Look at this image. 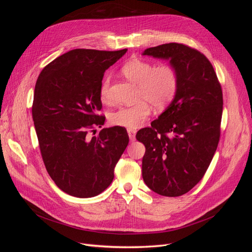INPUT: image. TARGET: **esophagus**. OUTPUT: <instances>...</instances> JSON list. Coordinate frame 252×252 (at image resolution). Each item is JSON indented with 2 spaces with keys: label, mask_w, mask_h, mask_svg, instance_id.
Returning a JSON list of instances; mask_svg holds the SVG:
<instances>
[{
  "label": "esophagus",
  "mask_w": 252,
  "mask_h": 252,
  "mask_svg": "<svg viewBox=\"0 0 252 252\" xmlns=\"http://www.w3.org/2000/svg\"><path fill=\"white\" fill-rule=\"evenodd\" d=\"M127 132H128L129 139H130V141H134L135 140V133H136L134 129H127Z\"/></svg>",
  "instance_id": "esophagus-1"
}]
</instances>
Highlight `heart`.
<instances>
[{"label": "heart", "instance_id": "1", "mask_svg": "<svg viewBox=\"0 0 252 252\" xmlns=\"http://www.w3.org/2000/svg\"><path fill=\"white\" fill-rule=\"evenodd\" d=\"M122 73L139 85L141 101L132 106H122L110 112L109 121L112 125L133 129L146 120L150 114V105L156 109H164L178 93L179 74L171 64L155 66L149 61L132 59L122 67ZM110 75L106 74L101 86V98L109 100Z\"/></svg>", "mask_w": 252, "mask_h": 252}]
</instances>
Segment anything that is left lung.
Segmentation results:
<instances>
[{
    "instance_id": "1",
    "label": "left lung",
    "mask_w": 252,
    "mask_h": 252,
    "mask_svg": "<svg viewBox=\"0 0 252 252\" xmlns=\"http://www.w3.org/2000/svg\"><path fill=\"white\" fill-rule=\"evenodd\" d=\"M143 56L169 61L179 74L170 105L136 133L146 148L143 180L158 194L180 196L202 180L217 150L222 88L209 60L186 45L163 44L145 49Z\"/></svg>"
}]
</instances>
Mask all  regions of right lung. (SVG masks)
I'll list each match as a JSON object with an SVG mask.
<instances>
[{
	"instance_id": "obj_1",
	"label": "right lung",
	"mask_w": 252,
	"mask_h": 252,
	"mask_svg": "<svg viewBox=\"0 0 252 252\" xmlns=\"http://www.w3.org/2000/svg\"><path fill=\"white\" fill-rule=\"evenodd\" d=\"M127 49H73L53 60L37 78L32 119L43 162L50 178L64 192L93 197L103 192L114 177L129 136L121 126L102 127L101 86L104 72ZM94 131V130H91Z\"/></svg>"
}]
</instances>
